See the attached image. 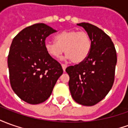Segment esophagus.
I'll use <instances>...</instances> for the list:
<instances>
[{
  "mask_svg": "<svg viewBox=\"0 0 128 128\" xmlns=\"http://www.w3.org/2000/svg\"><path fill=\"white\" fill-rule=\"evenodd\" d=\"M61 66H62V70H63V71L65 72V71H66V68H67V66H66V64H62Z\"/></svg>",
  "mask_w": 128,
  "mask_h": 128,
  "instance_id": "esophagus-1",
  "label": "esophagus"
}]
</instances>
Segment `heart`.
<instances>
[{
	"label": "heart",
	"mask_w": 128,
	"mask_h": 128,
	"mask_svg": "<svg viewBox=\"0 0 128 128\" xmlns=\"http://www.w3.org/2000/svg\"><path fill=\"white\" fill-rule=\"evenodd\" d=\"M55 40L56 42L46 40L44 43L47 53L58 58L65 50L66 58L73 63L84 61L89 55L92 47L91 39L85 31L64 30L56 36Z\"/></svg>",
	"instance_id": "heart-1"
}]
</instances>
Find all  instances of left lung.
<instances>
[{"mask_svg":"<svg viewBox=\"0 0 128 128\" xmlns=\"http://www.w3.org/2000/svg\"><path fill=\"white\" fill-rule=\"evenodd\" d=\"M77 25L89 35L92 47L84 61L68 67L66 71L70 76V90L74 101L93 106L105 98L114 84L116 51L110 37L102 30L88 23Z\"/></svg>","mask_w":128,"mask_h":128,"instance_id":"1","label":"left lung"}]
</instances>
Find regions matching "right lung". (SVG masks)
Instances as JSON below:
<instances>
[{"mask_svg": "<svg viewBox=\"0 0 128 128\" xmlns=\"http://www.w3.org/2000/svg\"><path fill=\"white\" fill-rule=\"evenodd\" d=\"M56 32L39 23L23 29L12 40L8 58L10 85L20 99L28 104L48 99L63 72L61 65L44 46L46 38Z\"/></svg>", "mask_w": 128, "mask_h": 128, "instance_id": "1", "label": "right lung"}]
</instances>
